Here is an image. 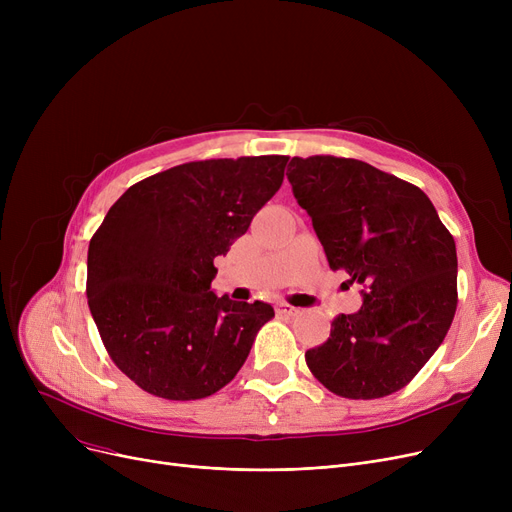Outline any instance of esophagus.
<instances>
[{
    "mask_svg": "<svg viewBox=\"0 0 512 512\" xmlns=\"http://www.w3.org/2000/svg\"><path fill=\"white\" fill-rule=\"evenodd\" d=\"M276 311H278L280 315H297V309H294V307L288 305V303H278V305H276Z\"/></svg>",
    "mask_w": 512,
    "mask_h": 512,
    "instance_id": "obj_1",
    "label": "esophagus"
}]
</instances>
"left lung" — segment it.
<instances>
[{"label":"left lung","mask_w":512,"mask_h":512,"mask_svg":"<svg viewBox=\"0 0 512 512\" xmlns=\"http://www.w3.org/2000/svg\"><path fill=\"white\" fill-rule=\"evenodd\" d=\"M332 270L363 284L307 367L344 398L405 388L442 344L456 311V247L419 186L359 159L292 157L286 172Z\"/></svg>","instance_id":"8db88e82"}]
</instances>
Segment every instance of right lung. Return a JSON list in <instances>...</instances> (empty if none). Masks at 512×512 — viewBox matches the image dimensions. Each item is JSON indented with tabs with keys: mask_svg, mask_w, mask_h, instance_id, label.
I'll return each instance as SVG.
<instances>
[{
	"mask_svg": "<svg viewBox=\"0 0 512 512\" xmlns=\"http://www.w3.org/2000/svg\"><path fill=\"white\" fill-rule=\"evenodd\" d=\"M286 155L205 159L153 174L89 242L87 301L112 361L145 392L197 400L232 382L274 307L218 297L226 255L284 180Z\"/></svg>",
	"mask_w": 512,
	"mask_h": 512,
	"instance_id": "add662e5",
	"label": "right lung"
}]
</instances>
